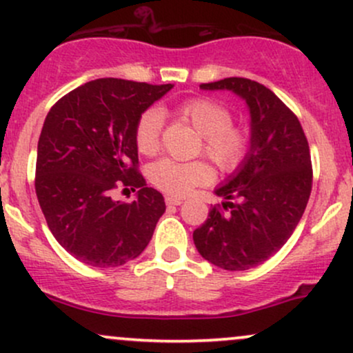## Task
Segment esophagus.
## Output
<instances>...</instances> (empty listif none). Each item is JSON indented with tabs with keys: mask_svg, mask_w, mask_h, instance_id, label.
Instances as JSON below:
<instances>
[{
	"mask_svg": "<svg viewBox=\"0 0 353 353\" xmlns=\"http://www.w3.org/2000/svg\"><path fill=\"white\" fill-rule=\"evenodd\" d=\"M184 199H181V197H174V196H168L165 197V204L168 205H181Z\"/></svg>",
	"mask_w": 353,
	"mask_h": 353,
	"instance_id": "obj_1",
	"label": "esophagus"
}]
</instances>
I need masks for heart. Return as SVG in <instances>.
Segmentation results:
<instances>
[{"instance_id": "obj_1", "label": "heart", "mask_w": 353, "mask_h": 353, "mask_svg": "<svg viewBox=\"0 0 353 353\" xmlns=\"http://www.w3.org/2000/svg\"><path fill=\"white\" fill-rule=\"evenodd\" d=\"M174 114L196 129L202 136V151L222 171H232L245 157L249 136L242 128L232 124L230 112L216 101L192 98L174 109ZM163 116L156 109H149L139 116L134 129L136 148L141 154L152 156L159 149ZM212 168L204 161L179 163L164 159L156 161L149 168V179L156 188L174 196H184L197 185L212 181Z\"/></svg>"}]
</instances>
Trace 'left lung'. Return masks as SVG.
Masks as SVG:
<instances>
[{
	"mask_svg": "<svg viewBox=\"0 0 353 353\" xmlns=\"http://www.w3.org/2000/svg\"><path fill=\"white\" fill-rule=\"evenodd\" d=\"M201 89L245 101L250 139L242 163L214 190L224 199L222 209H210L194 230V244L221 269H252L289 241L302 219L312 190L309 143L297 116L264 84L225 78Z\"/></svg>",
	"mask_w": 353,
	"mask_h": 353,
	"instance_id": "1",
	"label": "left lung"
}]
</instances>
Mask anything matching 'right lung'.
Wrapping results in <instances>:
<instances>
[{"label":"right lung","mask_w":353,"mask_h":353,"mask_svg":"<svg viewBox=\"0 0 353 353\" xmlns=\"http://www.w3.org/2000/svg\"><path fill=\"white\" fill-rule=\"evenodd\" d=\"M172 88L103 78L72 89L48 112L38 141L36 196L52 236L84 264L124 265L151 241L165 204L137 172L134 129ZM123 185L140 189L132 203L110 197Z\"/></svg>","instance_id":"1"}]
</instances>
